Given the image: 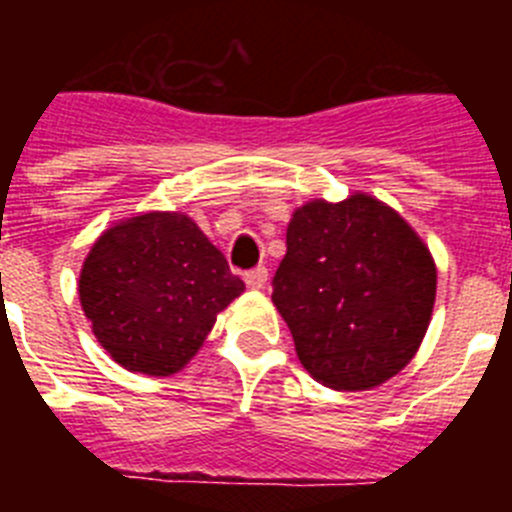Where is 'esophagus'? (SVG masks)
Here are the masks:
<instances>
[{
	"label": "esophagus",
	"instance_id": "34e87169",
	"mask_svg": "<svg viewBox=\"0 0 512 512\" xmlns=\"http://www.w3.org/2000/svg\"><path fill=\"white\" fill-rule=\"evenodd\" d=\"M246 284L251 289H264L266 287V279H269V271L264 269V266H256V269L246 271Z\"/></svg>",
	"mask_w": 512,
	"mask_h": 512
}]
</instances>
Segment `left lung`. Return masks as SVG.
<instances>
[{
    "label": "left lung",
    "mask_w": 512,
    "mask_h": 512,
    "mask_svg": "<svg viewBox=\"0 0 512 512\" xmlns=\"http://www.w3.org/2000/svg\"><path fill=\"white\" fill-rule=\"evenodd\" d=\"M271 287L310 377L333 390H372L418 351L436 264L392 207L351 194L297 207Z\"/></svg>",
    "instance_id": "8db88e82"
}]
</instances>
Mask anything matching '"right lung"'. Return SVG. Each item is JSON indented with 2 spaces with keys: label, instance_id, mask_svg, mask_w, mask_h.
<instances>
[{
  "label": "right lung",
  "instance_id": "add662e5",
  "mask_svg": "<svg viewBox=\"0 0 512 512\" xmlns=\"http://www.w3.org/2000/svg\"><path fill=\"white\" fill-rule=\"evenodd\" d=\"M246 284L182 212H146L104 230L84 259L81 310L128 372L169 377L192 359Z\"/></svg>",
  "mask_w": 512,
  "mask_h": 512
}]
</instances>
